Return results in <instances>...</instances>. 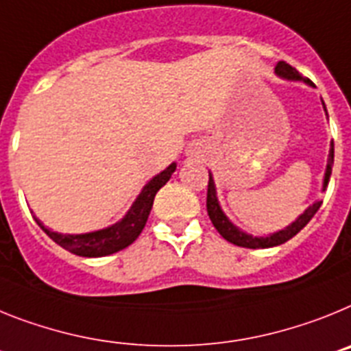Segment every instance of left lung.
<instances>
[{
    "label": "left lung",
    "mask_w": 351,
    "mask_h": 351,
    "mask_svg": "<svg viewBox=\"0 0 351 351\" xmlns=\"http://www.w3.org/2000/svg\"><path fill=\"white\" fill-rule=\"evenodd\" d=\"M276 74L282 79H288V81H304L309 86H315L307 77H302L298 74V70L293 69L291 65H288L286 62H279L276 65ZM323 109H325V104H323ZM327 112V109H325ZM332 164H334V143H330V152H328V160H327V169H325V176H323V191L327 189L328 180L332 175ZM322 206V201H316L306 212L300 215L295 222H291L289 226H286L285 230L277 231V233L268 234V237H252V234L243 233L239 228L231 224L230 219L224 215V212L221 210V205L217 201V193H215V184H213V178L210 175L208 180V193H206V212H208V217L212 221V224L215 226V230L221 233V237L228 242L239 245V247H247V249H267V247H276V245H281V243L288 242L289 239H293L298 231L306 226L311 219L315 217V213L318 212V208Z\"/></svg>",
    "instance_id": "left-lung-1"
}]
</instances>
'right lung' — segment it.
I'll use <instances>...</instances> for the list:
<instances>
[{
	"label": "right lung",
	"mask_w": 351,
	"mask_h": 351,
	"mask_svg": "<svg viewBox=\"0 0 351 351\" xmlns=\"http://www.w3.org/2000/svg\"><path fill=\"white\" fill-rule=\"evenodd\" d=\"M175 169L176 164L173 162L162 173L154 176L143 187L141 194L136 197L127 215L120 222L109 228H104V230L83 234H63L45 228L38 219H35V221L58 245H62L63 249L70 251L72 254L84 256V258H100V256L112 254V252L129 247L130 243L141 234L143 228H145L146 221H148V215H150L152 206H154L155 194L158 193V189L167 184V180L171 178Z\"/></svg>",
	"instance_id": "obj_1"
}]
</instances>
